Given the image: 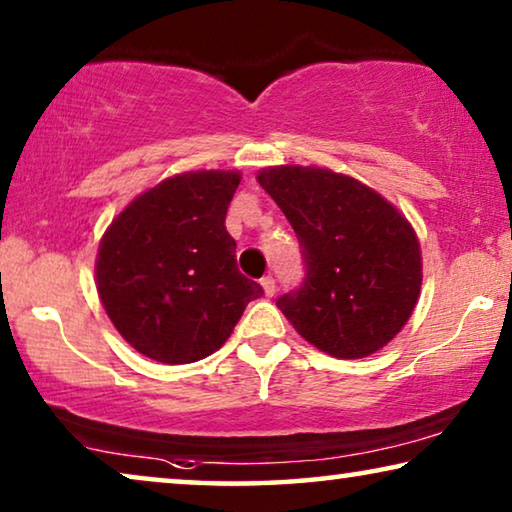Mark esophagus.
<instances>
[{"mask_svg": "<svg viewBox=\"0 0 512 512\" xmlns=\"http://www.w3.org/2000/svg\"><path fill=\"white\" fill-rule=\"evenodd\" d=\"M262 289H264L266 296H273V294H276V280H273L271 276H264L262 278Z\"/></svg>", "mask_w": 512, "mask_h": 512, "instance_id": "esophagus-1", "label": "esophagus"}]
</instances>
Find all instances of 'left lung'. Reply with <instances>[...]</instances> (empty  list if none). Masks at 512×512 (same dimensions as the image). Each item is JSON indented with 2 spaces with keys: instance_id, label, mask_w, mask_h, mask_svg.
<instances>
[{
  "instance_id": "8db88e82",
  "label": "left lung",
  "mask_w": 512,
  "mask_h": 512,
  "mask_svg": "<svg viewBox=\"0 0 512 512\" xmlns=\"http://www.w3.org/2000/svg\"><path fill=\"white\" fill-rule=\"evenodd\" d=\"M257 181L303 253L301 287L276 301L289 324L335 358L388 345L421 294V246L409 220L365 183L324 167H266Z\"/></svg>"
}]
</instances>
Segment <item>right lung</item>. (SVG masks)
Here are the masks:
<instances>
[{
    "instance_id": "obj_1",
    "label": "right lung",
    "mask_w": 512,
    "mask_h": 512,
    "mask_svg": "<svg viewBox=\"0 0 512 512\" xmlns=\"http://www.w3.org/2000/svg\"><path fill=\"white\" fill-rule=\"evenodd\" d=\"M234 170L183 172L128 204L103 234L96 287L128 345L158 363H195L225 345L264 289L236 269L225 216Z\"/></svg>"
}]
</instances>
